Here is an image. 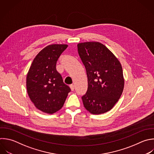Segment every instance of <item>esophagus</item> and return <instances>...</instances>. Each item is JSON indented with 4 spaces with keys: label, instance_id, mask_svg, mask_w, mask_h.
<instances>
[{
    "label": "esophagus",
    "instance_id": "obj_1",
    "mask_svg": "<svg viewBox=\"0 0 154 154\" xmlns=\"http://www.w3.org/2000/svg\"><path fill=\"white\" fill-rule=\"evenodd\" d=\"M70 89H71L72 91H73L74 89H75V85H74L73 84H72V85H70Z\"/></svg>",
    "mask_w": 154,
    "mask_h": 154
}]
</instances>
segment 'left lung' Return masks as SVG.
<instances>
[{"label":"left lung","mask_w":154,"mask_h":154,"mask_svg":"<svg viewBox=\"0 0 154 154\" xmlns=\"http://www.w3.org/2000/svg\"><path fill=\"white\" fill-rule=\"evenodd\" d=\"M77 46L88 78L87 91L82 97L84 106L93 114L109 111L123 90L122 65L116 56L99 42L81 43Z\"/></svg>","instance_id":"left-lung-1"}]
</instances>
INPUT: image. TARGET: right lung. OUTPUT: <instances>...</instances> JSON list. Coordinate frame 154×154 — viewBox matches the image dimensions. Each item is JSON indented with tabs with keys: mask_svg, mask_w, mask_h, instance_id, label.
I'll list each match as a JSON object with an SVG mask.
<instances>
[{
	"mask_svg": "<svg viewBox=\"0 0 154 154\" xmlns=\"http://www.w3.org/2000/svg\"><path fill=\"white\" fill-rule=\"evenodd\" d=\"M67 46L55 44L45 47L34 59L27 74L28 96L42 112L54 114L60 110L71 91L56 69L57 61Z\"/></svg>",
	"mask_w": 154,
	"mask_h": 154,
	"instance_id": "right-lung-1",
	"label": "right lung"
}]
</instances>
